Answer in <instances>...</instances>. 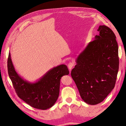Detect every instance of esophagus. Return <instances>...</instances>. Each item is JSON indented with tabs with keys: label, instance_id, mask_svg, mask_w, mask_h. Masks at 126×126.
<instances>
[{
	"label": "esophagus",
	"instance_id": "1",
	"mask_svg": "<svg viewBox=\"0 0 126 126\" xmlns=\"http://www.w3.org/2000/svg\"><path fill=\"white\" fill-rule=\"evenodd\" d=\"M75 64L74 62H69L68 65V68L70 70H71L72 68V67H74Z\"/></svg>",
	"mask_w": 126,
	"mask_h": 126
}]
</instances>
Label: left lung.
<instances>
[{
  "label": "left lung",
  "mask_w": 126,
  "mask_h": 126,
  "mask_svg": "<svg viewBox=\"0 0 126 126\" xmlns=\"http://www.w3.org/2000/svg\"><path fill=\"white\" fill-rule=\"evenodd\" d=\"M97 31L100 34L78 56L71 72L82 100L91 105L101 103L114 88L119 66L114 32L105 25Z\"/></svg>",
  "instance_id": "left-lung-1"
}]
</instances>
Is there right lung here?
I'll use <instances>...</instances> for the list:
<instances>
[{
    "mask_svg": "<svg viewBox=\"0 0 126 126\" xmlns=\"http://www.w3.org/2000/svg\"><path fill=\"white\" fill-rule=\"evenodd\" d=\"M8 69L18 96L31 106L41 110L49 109L54 105L59 97L61 79L69 74L67 66L61 64L49 70L36 82H29L16 71L10 52Z\"/></svg>",
    "mask_w": 126,
    "mask_h": 126,
    "instance_id": "1",
    "label": "right lung"
}]
</instances>
